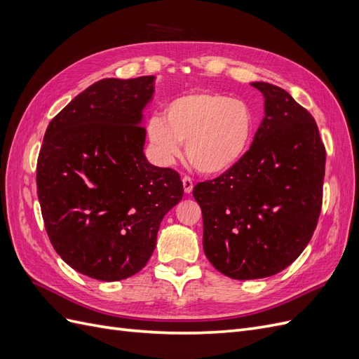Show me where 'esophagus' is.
<instances>
[{
  "label": "esophagus",
  "mask_w": 359,
  "mask_h": 359,
  "mask_svg": "<svg viewBox=\"0 0 359 359\" xmlns=\"http://www.w3.org/2000/svg\"><path fill=\"white\" fill-rule=\"evenodd\" d=\"M182 186H184V191H186L187 194H190L193 191V181H191V178L184 177L182 178Z\"/></svg>",
  "instance_id": "esophagus-1"
}]
</instances>
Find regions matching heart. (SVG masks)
Masks as SVG:
<instances>
[{
	"mask_svg": "<svg viewBox=\"0 0 359 359\" xmlns=\"http://www.w3.org/2000/svg\"><path fill=\"white\" fill-rule=\"evenodd\" d=\"M147 133L163 163H172L186 144L189 161L203 175L217 177L245 158L256 135V115L244 100L214 91L172 99L165 118L148 121Z\"/></svg>",
	"mask_w": 359,
	"mask_h": 359,
	"instance_id": "1",
	"label": "heart"
}]
</instances>
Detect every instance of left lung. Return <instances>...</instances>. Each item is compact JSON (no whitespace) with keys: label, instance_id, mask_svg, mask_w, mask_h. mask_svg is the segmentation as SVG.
<instances>
[{"label":"left lung","instance_id":"8db88e82","mask_svg":"<svg viewBox=\"0 0 359 359\" xmlns=\"http://www.w3.org/2000/svg\"><path fill=\"white\" fill-rule=\"evenodd\" d=\"M265 116L245 158L193 196L203 219V252L235 280L271 277L311 240L322 206L325 147L314 118L280 86L253 82Z\"/></svg>","mask_w":359,"mask_h":359}]
</instances>
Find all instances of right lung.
<instances>
[{
    "instance_id": "obj_1",
    "label": "right lung",
    "mask_w": 359,
    "mask_h": 359,
    "mask_svg": "<svg viewBox=\"0 0 359 359\" xmlns=\"http://www.w3.org/2000/svg\"><path fill=\"white\" fill-rule=\"evenodd\" d=\"M154 81L93 83L52 119L43 139L37 194L48 236L64 262L95 280L139 273L163 217L182 199L178 172L144 154V109Z\"/></svg>"
}]
</instances>
